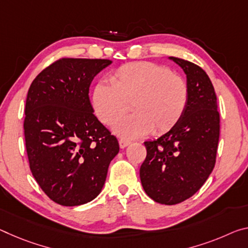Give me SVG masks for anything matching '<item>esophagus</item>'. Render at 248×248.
Returning <instances> with one entry per match:
<instances>
[{"mask_svg":"<svg viewBox=\"0 0 248 248\" xmlns=\"http://www.w3.org/2000/svg\"><path fill=\"white\" fill-rule=\"evenodd\" d=\"M130 143H131L130 141H127V140H124V139H120L119 140V145H120L121 149H124L125 147H128V145L130 144Z\"/></svg>","mask_w":248,"mask_h":248,"instance_id":"obj_1","label":"esophagus"}]
</instances>
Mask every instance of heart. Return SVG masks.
Listing matches in <instances>:
<instances>
[{"instance_id": "obj_1", "label": "heart", "mask_w": 248, "mask_h": 248, "mask_svg": "<svg viewBox=\"0 0 248 248\" xmlns=\"http://www.w3.org/2000/svg\"><path fill=\"white\" fill-rule=\"evenodd\" d=\"M99 82L93 93V107L106 125H111L132 103L134 113L117 121L113 130L127 139L153 132L162 135L174 128L186 112L188 87L182 77L151 62L125 64Z\"/></svg>"}]
</instances>
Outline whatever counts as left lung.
I'll use <instances>...</instances> for the list:
<instances>
[{"instance_id":"obj_1","label":"left lung","mask_w":248,"mask_h":248,"mask_svg":"<svg viewBox=\"0 0 248 248\" xmlns=\"http://www.w3.org/2000/svg\"><path fill=\"white\" fill-rule=\"evenodd\" d=\"M186 75L188 104L179 124L145 141L140 168L143 190L153 201L174 205L194 195L213 171L219 139L217 99L207 74L193 62L171 57Z\"/></svg>"}]
</instances>
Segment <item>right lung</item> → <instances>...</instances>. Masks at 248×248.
<instances>
[{"instance_id":"1","label":"right lung","mask_w":248,"mask_h":248,"mask_svg":"<svg viewBox=\"0 0 248 248\" xmlns=\"http://www.w3.org/2000/svg\"><path fill=\"white\" fill-rule=\"evenodd\" d=\"M109 60L61 58L31 84L24 136L31 172L55 203L77 206L103 188L119 152L115 136L93 115L89 87Z\"/></svg>"}]
</instances>
